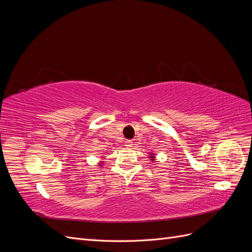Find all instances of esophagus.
Wrapping results in <instances>:
<instances>
[{"instance_id": "1", "label": "esophagus", "mask_w": 252, "mask_h": 252, "mask_svg": "<svg viewBox=\"0 0 252 252\" xmlns=\"http://www.w3.org/2000/svg\"><path fill=\"white\" fill-rule=\"evenodd\" d=\"M125 146H127V147H131L132 146V141H126L125 142Z\"/></svg>"}]
</instances>
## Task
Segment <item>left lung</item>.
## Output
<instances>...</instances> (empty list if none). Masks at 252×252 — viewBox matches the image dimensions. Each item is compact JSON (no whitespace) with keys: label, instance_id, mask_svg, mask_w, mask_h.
Listing matches in <instances>:
<instances>
[{"label":"left lung","instance_id":"1","mask_svg":"<svg viewBox=\"0 0 252 252\" xmlns=\"http://www.w3.org/2000/svg\"><path fill=\"white\" fill-rule=\"evenodd\" d=\"M154 156H155V154H150V158H151L150 161H155V157Z\"/></svg>","mask_w":252,"mask_h":252}]
</instances>
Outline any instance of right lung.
<instances>
[{
  "instance_id": "obj_1",
  "label": "right lung",
  "mask_w": 252,
  "mask_h": 252,
  "mask_svg": "<svg viewBox=\"0 0 252 252\" xmlns=\"http://www.w3.org/2000/svg\"><path fill=\"white\" fill-rule=\"evenodd\" d=\"M100 164H102V163H100Z\"/></svg>"
}]
</instances>
